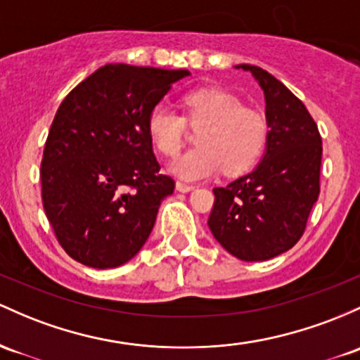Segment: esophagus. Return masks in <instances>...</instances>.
Segmentation results:
<instances>
[{"instance_id": "34e87169", "label": "esophagus", "mask_w": 360, "mask_h": 360, "mask_svg": "<svg viewBox=\"0 0 360 360\" xmlns=\"http://www.w3.org/2000/svg\"><path fill=\"white\" fill-rule=\"evenodd\" d=\"M176 189H177V191H181V193H188V191H193V189H195V186H193V184L183 183V181H177Z\"/></svg>"}]
</instances>
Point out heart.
Wrapping results in <instances>:
<instances>
[{"label":"heart","instance_id":"1","mask_svg":"<svg viewBox=\"0 0 360 360\" xmlns=\"http://www.w3.org/2000/svg\"><path fill=\"white\" fill-rule=\"evenodd\" d=\"M184 120L164 105L148 116V135L162 155L176 157L186 138V124L199 129L196 143L172 164L188 181L203 179L224 169L227 176L250 171L266 143L268 124L259 110L243 105L227 90L200 89L183 97ZM187 122L184 123V121Z\"/></svg>","mask_w":360,"mask_h":360}]
</instances>
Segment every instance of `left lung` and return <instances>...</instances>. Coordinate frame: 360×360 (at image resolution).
I'll return each instance as SVG.
<instances>
[{"instance_id":"1","label":"left lung","mask_w":360,"mask_h":360,"mask_svg":"<svg viewBox=\"0 0 360 360\" xmlns=\"http://www.w3.org/2000/svg\"><path fill=\"white\" fill-rule=\"evenodd\" d=\"M258 80L266 101V153L258 167L213 188V238L236 258L264 262L290 250L306 231L319 195L321 135L306 105L274 75L239 65Z\"/></svg>"}]
</instances>
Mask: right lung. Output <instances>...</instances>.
Masks as SVG:
<instances>
[{
  "label": "right lung",
  "instance_id": "obj_1",
  "mask_svg": "<svg viewBox=\"0 0 360 360\" xmlns=\"http://www.w3.org/2000/svg\"><path fill=\"white\" fill-rule=\"evenodd\" d=\"M188 70L105 65L59 105L41 162L42 205L58 243L92 268L129 262L174 179L160 174L148 116Z\"/></svg>",
  "mask_w": 360,
  "mask_h": 360
}]
</instances>
